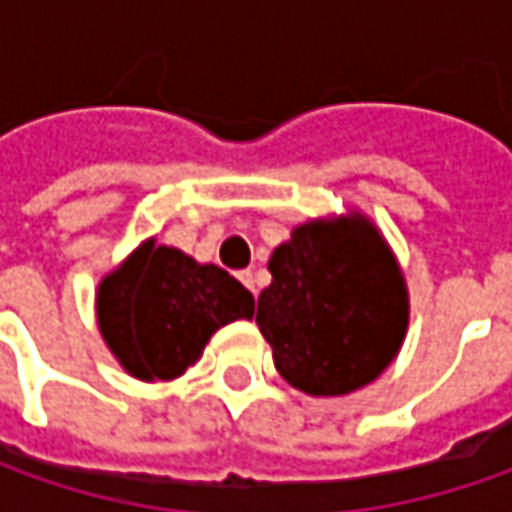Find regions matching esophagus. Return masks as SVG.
<instances>
[{
	"label": "esophagus",
	"mask_w": 512,
	"mask_h": 512,
	"mask_svg": "<svg viewBox=\"0 0 512 512\" xmlns=\"http://www.w3.org/2000/svg\"><path fill=\"white\" fill-rule=\"evenodd\" d=\"M239 282H242L247 290H253V293H256V276H253V270H242V273H239Z\"/></svg>",
	"instance_id": "1"
}]
</instances>
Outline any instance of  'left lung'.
Wrapping results in <instances>:
<instances>
[{"instance_id": "left-lung-1", "label": "left lung", "mask_w": 512, "mask_h": 512, "mask_svg": "<svg viewBox=\"0 0 512 512\" xmlns=\"http://www.w3.org/2000/svg\"><path fill=\"white\" fill-rule=\"evenodd\" d=\"M256 325L276 370L310 396L373 382L399 353L407 290L379 230L350 216L307 222L270 256Z\"/></svg>"}]
</instances>
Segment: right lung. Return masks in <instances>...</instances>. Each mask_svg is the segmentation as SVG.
Instances as JSON below:
<instances>
[{
	"label": "right lung",
	"mask_w": 512,
	"mask_h": 512,
	"mask_svg": "<svg viewBox=\"0 0 512 512\" xmlns=\"http://www.w3.org/2000/svg\"><path fill=\"white\" fill-rule=\"evenodd\" d=\"M99 330L136 379H176L227 322L253 316V293L182 250L142 245L99 285Z\"/></svg>",
	"instance_id": "obj_1"
}]
</instances>
